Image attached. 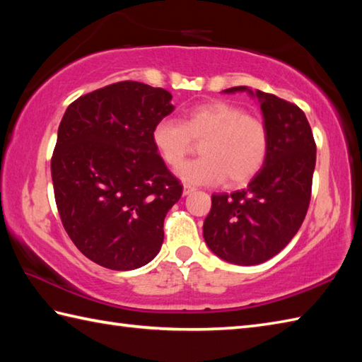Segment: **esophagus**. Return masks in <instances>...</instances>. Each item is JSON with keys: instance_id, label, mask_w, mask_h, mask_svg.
Segmentation results:
<instances>
[{"instance_id": "obj_1", "label": "esophagus", "mask_w": 362, "mask_h": 362, "mask_svg": "<svg viewBox=\"0 0 362 362\" xmlns=\"http://www.w3.org/2000/svg\"><path fill=\"white\" fill-rule=\"evenodd\" d=\"M194 191H196V188L188 185V183H185V185H183V196H188L191 193H194Z\"/></svg>"}]
</instances>
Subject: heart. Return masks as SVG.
<instances>
[{
  "label": "heart",
  "instance_id": "1",
  "mask_svg": "<svg viewBox=\"0 0 362 362\" xmlns=\"http://www.w3.org/2000/svg\"><path fill=\"white\" fill-rule=\"evenodd\" d=\"M201 141L202 157L187 161L177 175L188 185L227 182L243 185L255 175L269 149L264 122L227 101H210L191 107L182 121L163 118L152 129V143L168 166H179Z\"/></svg>",
  "mask_w": 362,
  "mask_h": 362
}]
</instances>
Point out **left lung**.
Returning <instances> with one entry per match:
<instances>
[{"mask_svg": "<svg viewBox=\"0 0 362 362\" xmlns=\"http://www.w3.org/2000/svg\"><path fill=\"white\" fill-rule=\"evenodd\" d=\"M236 91H247L258 99L269 149L263 168L247 188L211 196L204 240L227 263L253 266L286 247L302 226L311 199L316 143L308 119L297 105L244 86L224 93Z\"/></svg>", "mask_w": 362, "mask_h": 362, "instance_id": "8db88e82", "label": "left lung"}]
</instances>
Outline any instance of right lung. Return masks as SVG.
Instances as JSON below:
<instances>
[{
  "label": "right lung",
  "mask_w": 362,
  "mask_h": 362,
  "mask_svg": "<svg viewBox=\"0 0 362 362\" xmlns=\"http://www.w3.org/2000/svg\"><path fill=\"white\" fill-rule=\"evenodd\" d=\"M173 95L124 81L76 99L60 121L51 175L68 236L88 259L132 271L157 257L183 187L152 143Z\"/></svg>",
  "instance_id": "1"
}]
</instances>
